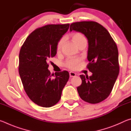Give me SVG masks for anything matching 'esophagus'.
Instances as JSON below:
<instances>
[{"label":"esophagus","instance_id":"34e87169","mask_svg":"<svg viewBox=\"0 0 131 131\" xmlns=\"http://www.w3.org/2000/svg\"><path fill=\"white\" fill-rule=\"evenodd\" d=\"M69 76H70V77H75L76 76V73L74 72H70L69 73Z\"/></svg>","mask_w":131,"mask_h":131}]
</instances>
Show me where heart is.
Listing matches in <instances>:
<instances>
[{"label":"heart","instance_id":"1","mask_svg":"<svg viewBox=\"0 0 131 131\" xmlns=\"http://www.w3.org/2000/svg\"><path fill=\"white\" fill-rule=\"evenodd\" d=\"M71 37H72L73 41L74 42L77 47H78L80 44L87 42V39H86L85 36H84L83 34H80V33H73V34L71 35ZM64 41H65V39H64V38H62L60 40L58 41V43L57 45V53H59L61 52L62 48V46L63 45ZM80 62V60L79 59H70V60H69L66 62V66L68 68L72 69H75L77 68V65H79Z\"/></svg>","mask_w":131,"mask_h":131}]
</instances>
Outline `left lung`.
Instances as JSON below:
<instances>
[{
	"mask_svg": "<svg viewBox=\"0 0 131 131\" xmlns=\"http://www.w3.org/2000/svg\"><path fill=\"white\" fill-rule=\"evenodd\" d=\"M84 35L88 40L87 68L91 76L80 75L82 83L77 90L79 96L88 103L95 104L107 98L119 74L118 51L109 33L94 21L72 23L70 31Z\"/></svg>",
	"mask_w": 131,
	"mask_h": 131,
	"instance_id": "1",
	"label": "left lung"
}]
</instances>
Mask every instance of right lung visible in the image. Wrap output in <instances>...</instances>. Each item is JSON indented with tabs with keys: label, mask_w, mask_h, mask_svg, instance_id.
I'll use <instances>...</instances> for the list:
<instances>
[{
	"label": "right lung",
	"mask_w": 131,
	"mask_h": 131,
	"mask_svg": "<svg viewBox=\"0 0 131 131\" xmlns=\"http://www.w3.org/2000/svg\"><path fill=\"white\" fill-rule=\"evenodd\" d=\"M69 24L47 25L29 35L19 54V74L30 100L43 107L58 102L69 78L68 71L51 74L48 69L51 58L57 54V45L67 32Z\"/></svg>",
	"instance_id": "add662e5"
}]
</instances>
